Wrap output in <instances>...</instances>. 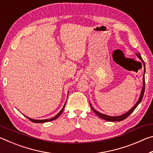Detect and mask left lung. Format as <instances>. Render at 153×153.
<instances>
[{"label": "left lung", "mask_w": 153, "mask_h": 153, "mask_svg": "<svg viewBox=\"0 0 153 153\" xmlns=\"http://www.w3.org/2000/svg\"><path fill=\"white\" fill-rule=\"evenodd\" d=\"M136 55L138 56V57L140 59V60L142 61V63L144 64V76H143V86H142V89L141 90V93H140V97H139V99L137 102L135 104V105L134 106V107L131 108L130 110L128 111V112L123 114V115H120V116H108L107 115H105V114H102V113H100L99 112H98L97 111H96L94 108L92 107V106L91 105V104L90 103V107H91L92 109L93 110V111L97 114V115L98 116V117L102 118V120H105L106 121H122L123 120H125L127 117H128V116L130 115V114L133 112V111L135 110V108L137 107V106H138L140 102L142 101V98H143V96H144V90H145V79H144V74H145V64H144V62L143 61V59L141 57L140 55V53H137Z\"/></svg>", "instance_id": "obj_1"}]
</instances>
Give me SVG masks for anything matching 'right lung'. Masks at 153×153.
<instances>
[{"instance_id":"obj_1","label":"right lung","mask_w":153,"mask_h":153,"mask_svg":"<svg viewBox=\"0 0 153 153\" xmlns=\"http://www.w3.org/2000/svg\"><path fill=\"white\" fill-rule=\"evenodd\" d=\"M65 105H64V106H63V108H62V109L59 111V113L57 114V115H56V116H55V117H53V118H51V119H47V120H33V119H31V118H30V117H27V116H25V117H26L28 120H30L31 121H32V122H33V123H45V122H48V121H53V120H56V118H58L59 116H60V115L61 114L63 113V109H64V108H65Z\"/></svg>"}]
</instances>
